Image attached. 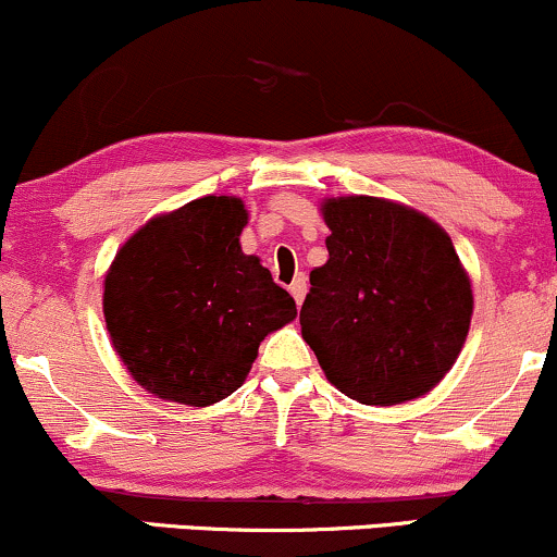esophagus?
<instances>
[{"instance_id":"1","label":"esophagus","mask_w":557,"mask_h":557,"mask_svg":"<svg viewBox=\"0 0 557 557\" xmlns=\"http://www.w3.org/2000/svg\"><path fill=\"white\" fill-rule=\"evenodd\" d=\"M290 296L296 298L298 306L304 304V298H306V277H304V274H296V280L290 283Z\"/></svg>"}]
</instances>
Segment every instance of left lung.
I'll list each match as a JSON object with an SVG mask.
<instances>
[{
  "instance_id": "obj_1",
  "label": "left lung",
  "mask_w": 557,
  "mask_h": 557,
  "mask_svg": "<svg viewBox=\"0 0 557 557\" xmlns=\"http://www.w3.org/2000/svg\"><path fill=\"white\" fill-rule=\"evenodd\" d=\"M330 259L311 270L300 332L327 380L363 406L421 398L450 372L474 293L450 235L406 203L322 201Z\"/></svg>"
}]
</instances>
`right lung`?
Here are the masks:
<instances>
[{
  "instance_id": "right-lung-1",
  "label": "right lung",
  "mask_w": 557,
  "mask_h": 557,
  "mask_svg": "<svg viewBox=\"0 0 557 557\" xmlns=\"http://www.w3.org/2000/svg\"><path fill=\"white\" fill-rule=\"evenodd\" d=\"M246 203L203 196L157 214L104 274L114 354L162 400L207 408L246 382L259 345L296 319V300L243 253Z\"/></svg>"
}]
</instances>
